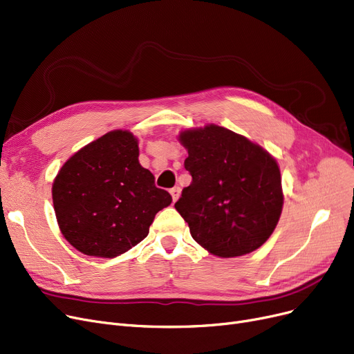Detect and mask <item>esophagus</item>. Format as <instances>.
Instances as JSON below:
<instances>
[{"label":"esophagus","mask_w":354,"mask_h":354,"mask_svg":"<svg viewBox=\"0 0 354 354\" xmlns=\"http://www.w3.org/2000/svg\"><path fill=\"white\" fill-rule=\"evenodd\" d=\"M171 195H172L174 203H176V201H178V198L180 196V188H179V187H175V188H172V189H171Z\"/></svg>","instance_id":"1"}]
</instances>
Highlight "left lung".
Returning <instances> with one entry per match:
<instances>
[{"mask_svg":"<svg viewBox=\"0 0 354 354\" xmlns=\"http://www.w3.org/2000/svg\"><path fill=\"white\" fill-rule=\"evenodd\" d=\"M191 185L175 204L192 239L211 254L254 252L273 233L283 207L278 162L248 137L217 124L179 133Z\"/></svg>","mask_w":354,"mask_h":354,"instance_id":"obj_1","label":"left lung"}]
</instances>
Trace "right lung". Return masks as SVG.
Here are the masks:
<instances>
[{
    "label": "right lung",
    "mask_w": 354,
    "mask_h": 354,
    "mask_svg": "<svg viewBox=\"0 0 354 354\" xmlns=\"http://www.w3.org/2000/svg\"><path fill=\"white\" fill-rule=\"evenodd\" d=\"M60 232L86 256L113 259L139 244L172 196L139 162V140L113 130L71 156L52 185Z\"/></svg>",
    "instance_id": "1"
}]
</instances>
